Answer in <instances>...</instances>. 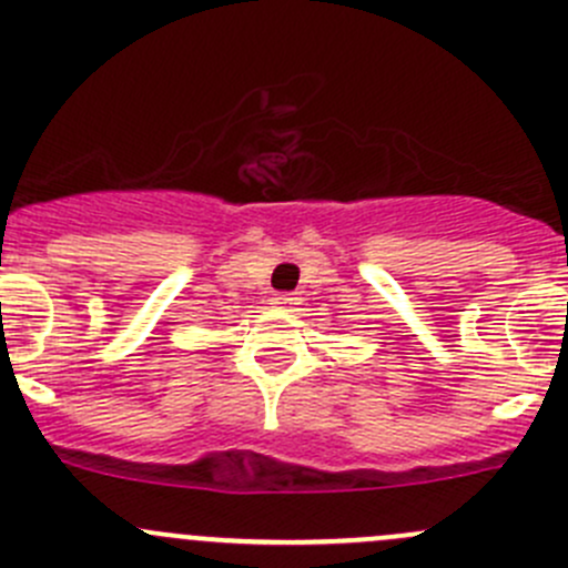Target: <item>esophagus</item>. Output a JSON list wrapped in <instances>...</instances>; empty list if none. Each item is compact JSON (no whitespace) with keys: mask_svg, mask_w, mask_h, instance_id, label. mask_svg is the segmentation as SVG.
Masks as SVG:
<instances>
[{"mask_svg":"<svg viewBox=\"0 0 568 568\" xmlns=\"http://www.w3.org/2000/svg\"><path fill=\"white\" fill-rule=\"evenodd\" d=\"M302 302L300 294H274L272 305L280 307V311H296V305Z\"/></svg>","mask_w":568,"mask_h":568,"instance_id":"1","label":"esophagus"}]
</instances>
